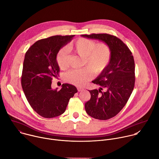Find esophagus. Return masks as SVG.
<instances>
[{
  "label": "esophagus",
  "mask_w": 159,
  "mask_h": 159,
  "mask_svg": "<svg viewBox=\"0 0 159 159\" xmlns=\"http://www.w3.org/2000/svg\"><path fill=\"white\" fill-rule=\"evenodd\" d=\"M77 90L79 92H80V91H82V90H84V88H82V87H78L77 88Z\"/></svg>",
  "instance_id": "34e87169"
}]
</instances>
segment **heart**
Here are the masks:
<instances>
[{"instance_id":"b5f03b06","label":"heart","mask_w":159,"mask_h":159,"mask_svg":"<svg viewBox=\"0 0 159 159\" xmlns=\"http://www.w3.org/2000/svg\"><path fill=\"white\" fill-rule=\"evenodd\" d=\"M69 52H72L84 58L82 65L87 68L74 69L65 74L66 82L77 86L85 85L92 77L91 71L95 74L101 73L109 65L112 52L109 45L104 43H96L89 39L79 38L66 47ZM68 55L66 50H61L57 56V61L60 69L67 66Z\"/></svg>"}]
</instances>
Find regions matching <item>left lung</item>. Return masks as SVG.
Masks as SVG:
<instances>
[{
    "instance_id": "obj_1",
    "label": "left lung",
    "mask_w": 159,
    "mask_h": 159,
    "mask_svg": "<svg viewBox=\"0 0 159 159\" xmlns=\"http://www.w3.org/2000/svg\"><path fill=\"white\" fill-rule=\"evenodd\" d=\"M81 36L104 42L112 52L107 66L92 81L100 85V88L89 90L91 97L85 104V111L90 116L106 120L118 114L132 93L135 81L133 56L128 47L116 36L106 33Z\"/></svg>"
}]
</instances>
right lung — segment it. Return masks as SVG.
Listing matches in <instances>:
<instances>
[{
    "label": "right lung",
    "instance_id": "add662e5",
    "mask_svg": "<svg viewBox=\"0 0 159 159\" xmlns=\"http://www.w3.org/2000/svg\"><path fill=\"white\" fill-rule=\"evenodd\" d=\"M74 36L57 35L38 40L25 54L21 85L31 107L43 118L63 114L70 99L77 93V88L69 84H63L60 90L52 88V78L60 72L57 55Z\"/></svg>",
    "mask_w": 159,
    "mask_h": 159
}]
</instances>
